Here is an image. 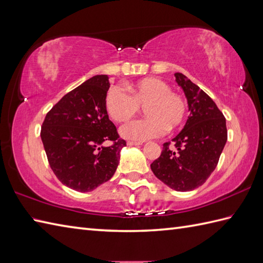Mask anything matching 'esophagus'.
<instances>
[{
  "mask_svg": "<svg viewBox=\"0 0 263 263\" xmlns=\"http://www.w3.org/2000/svg\"><path fill=\"white\" fill-rule=\"evenodd\" d=\"M128 146H141L142 142H139V141H127Z\"/></svg>",
  "mask_w": 263,
  "mask_h": 263,
  "instance_id": "1",
  "label": "esophagus"
}]
</instances>
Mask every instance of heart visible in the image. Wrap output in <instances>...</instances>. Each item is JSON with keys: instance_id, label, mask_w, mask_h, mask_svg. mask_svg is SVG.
I'll list each match as a JSON object with an SVG mask.
<instances>
[{"instance_id": "b5f03b06", "label": "heart", "mask_w": 263, "mask_h": 263, "mask_svg": "<svg viewBox=\"0 0 263 263\" xmlns=\"http://www.w3.org/2000/svg\"><path fill=\"white\" fill-rule=\"evenodd\" d=\"M127 88L132 95L120 86L109 89L105 99L108 115L116 122H124L135 116L140 107H144V113L148 116L123 125V138L133 141L158 138L164 135L167 127L174 130L185 119V100L181 95L173 92L165 81L147 78Z\"/></svg>"}]
</instances>
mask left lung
I'll list each match as a JSON object with an SVG mask.
<instances>
[{
	"instance_id": "8db88e82",
	"label": "left lung",
	"mask_w": 263,
	"mask_h": 263,
	"mask_svg": "<svg viewBox=\"0 0 263 263\" xmlns=\"http://www.w3.org/2000/svg\"><path fill=\"white\" fill-rule=\"evenodd\" d=\"M187 99L190 116L183 130L165 142L159 157L150 165L156 177L176 191L202 185L215 171L227 141L226 120L214 100L195 83L175 73Z\"/></svg>"
}]
</instances>
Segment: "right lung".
I'll list each match as a JSON object with an SVG mask.
<instances>
[{
    "label": "right lung",
    "instance_id": "obj_1",
    "mask_svg": "<svg viewBox=\"0 0 263 263\" xmlns=\"http://www.w3.org/2000/svg\"><path fill=\"white\" fill-rule=\"evenodd\" d=\"M108 77L95 76L55 104L43 122L41 138L60 182L89 192L114 175L126 146L108 119L105 99ZM110 141L108 147L104 142Z\"/></svg>",
    "mask_w": 263,
    "mask_h": 263
}]
</instances>
